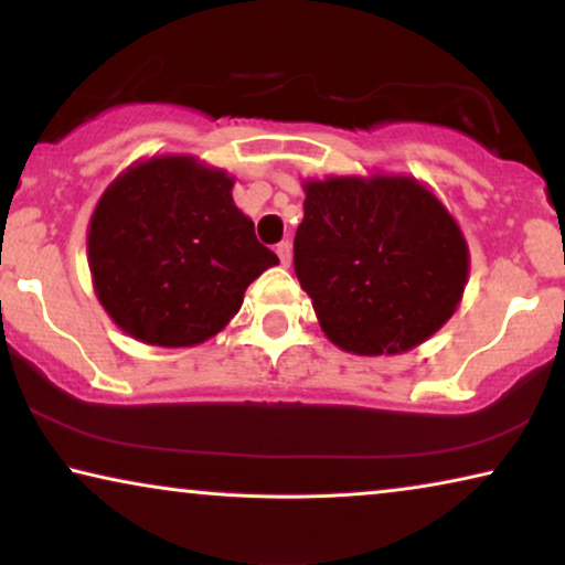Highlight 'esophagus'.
<instances>
[{
    "label": "esophagus",
    "instance_id": "esophagus-1",
    "mask_svg": "<svg viewBox=\"0 0 565 565\" xmlns=\"http://www.w3.org/2000/svg\"><path fill=\"white\" fill-rule=\"evenodd\" d=\"M275 252H277V257H280V262L285 267L290 265V259H292V244L290 242H280L275 246Z\"/></svg>",
    "mask_w": 565,
    "mask_h": 565
}]
</instances>
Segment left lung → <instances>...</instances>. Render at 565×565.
I'll return each instance as SVG.
<instances>
[{"label":"left lung","instance_id":"1","mask_svg":"<svg viewBox=\"0 0 565 565\" xmlns=\"http://www.w3.org/2000/svg\"><path fill=\"white\" fill-rule=\"evenodd\" d=\"M292 265L331 342L398 354L427 342L458 308L468 244L414 177H329L303 184Z\"/></svg>","mask_w":565,"mask_h":565}]
</instances>
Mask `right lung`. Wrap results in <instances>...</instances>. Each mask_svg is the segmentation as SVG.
<instances>
[{"mask_svg": "<svg viewBox=\"0 0 565 565\" xmlns=\"http://www.w3.org/2000/svg\"><path fill=\"white\" fill-rule=\"evenodd\" d=\"M234 180L195 157L128 167L92 213L87 252L99 303L138 342L192 347L238 313L275 267L231 198Z\"/></svg>", "mask_w": 565, "mask_h": 565, "instance_id": "right-lung-1", "label": "right lung"}]
</instances>
